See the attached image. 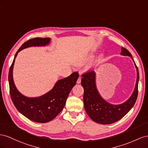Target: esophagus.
<instances>
[{"label": "esophagus", "instance_id": "1", "mask_svg": "<svg viewBox=\"0 0 148 148\" xmlns=\"http://www.w3.org/2000/svg\"><path fill=\"white\" fill-rule=\"evenodd\" d=\"M81 77H79L77 81V84H81Z\"/></svg>", "mask_w": 148, "mask_h": 148}]
</instances>
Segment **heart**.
Segmentation results:
<instances>
[{"instance_id": "b5f03b06", "label": "heart", "mask_w": 148, "mask_h": 148, "mask_svg": "<svg viewBox=\"0 0 148 148\" xmlns=\"http://www.w3.org/2000/svg\"><path fill=\"white\" fill-rule=\"evenodd\" d=\"M81 63H82V62H80L79 63V64H81Z\"/></svg>"}]
</instances>
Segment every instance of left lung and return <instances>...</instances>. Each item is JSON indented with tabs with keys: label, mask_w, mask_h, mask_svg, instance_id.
<instances>
[{
	"label": "left lung",
	"mask_w": 148,
	"mask_h": 148,
	"mask_svg": "<svg viewBox=\"0 0 148 148\" xmlns=\"http://www.w3.org/2000/svg\"><path fill=\"white\" fill-rule=\"evenodd\" d=\"M133 59L132 54L128 49L122 47L120 53ZM137 71L136 86L132 96L125 102L120 105H112L103 99L97 89L95 73L94 71H88L82 75L81 85L84 88V105L85 110L90 119L96 123L108 125L120 120L127 113L136 102L138 93L139 71L133 60Z\"/></svg>",
	"instance_id": "left-lung-1"
}]
</instances>
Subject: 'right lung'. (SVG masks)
Listing matches in <instances>:
<instances>
[{
    "label": "right lung",
    "mask_w": 148,
    "mask_h": 148,
    "mask_svg": "<svg viewBox=\"0 0 148 148\" xmlns=\"http://www.w3.org/2000/svg\"><path fill=\"white\" fill-rule=\"evenodd\" d=\"M50 40L49 38H35L24 43L16 53L8 73L10 94L15 107L27 119L38 123H47L51 121L61 112L67 97L79 77V73L74 72L69 76L59 80L51 90L39 97H27L16 89L12 72L15 59L18 53L31 46H46L49 43Z\"/></svg>",
    "instance_id": "1"
}]
</instances>
